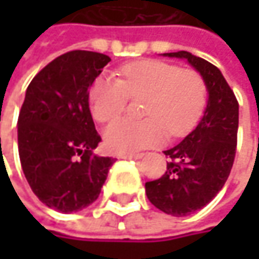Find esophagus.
<instances>
[{
    "label": "esophagus",
    "instance_id": "obj_1",
    "mask_svg": "<svg viewBox=\"0 0 259 259\" xmlns=\"http://www.w3.org/2000/svg\"><path fill=\"white\" fill-rule=\"evenodd\" d=\"M120 159H141L142 153H132V154H120Z\"/></svg>",
    "mask_w": 259,
    "mask_h": 259
}]
</instances>
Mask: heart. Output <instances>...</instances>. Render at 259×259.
Listing matches in <instances>:
<instances>
[{
    "label": "heart",
    "instance_id": "1",
    "mask_svg": "<svg viewBox=\"0 0 259 259\" xmlns=\"http://www.w3.org/2000/svg\"><path fill=\"white\" fill-rule=\"evenodd\" d=\"M121 80L97 78L90 88V109L100 123L115 120L124 109L129 96H145L144 120L123 118L105 130V144L115 154H132L163 141L166 130L172 136L189 133L199 121L207 87L192 69H179L159 60L133 61L121 67Z\"/></svg>",
    "mask_w": 259,
    "mask_h": 259
}]
</instances>
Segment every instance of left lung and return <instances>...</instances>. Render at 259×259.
Wrapping results in <instances>:
<instances>
[{
  "label": "left lung",
  "instance_id": "1",
  "mask_svg": "<svg viewBox=\"0 0 259 259\" xmlns=\"http://www.w3.org/2000/svg\"><path fill=\"white\" fill-rule=\"evenodd\" d=\"M163 57L186 60L205 82L207 106L198 126L176 147L159 180L145 183L150 202L183 218L205 207L224 187L233 168L238 130V102L222 72L204 58L179 51Z\"/></svg>",
  "mask_w": 259,
  "mask_h": 259
}]
</instances>
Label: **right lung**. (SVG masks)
<instances>
[{
    "label": "right lung",
    "mask_w": 259,
    "mask_h": 259,
    "mask_svg": "<svg viewBox=\"0 0 259 259\" xmlns=\"http://www.w3.org/2000/svg\"><path fill=\"white\" fill-rule=\"evenodd\" d=\"M111 61L72 51L41 69L18 120L19 159L34 195L49 208L75 213L93 204L115 162L93 150L102 141L90 111V87Z\"/></svg>",
    "instance_id": "1"
}]
</instances>
